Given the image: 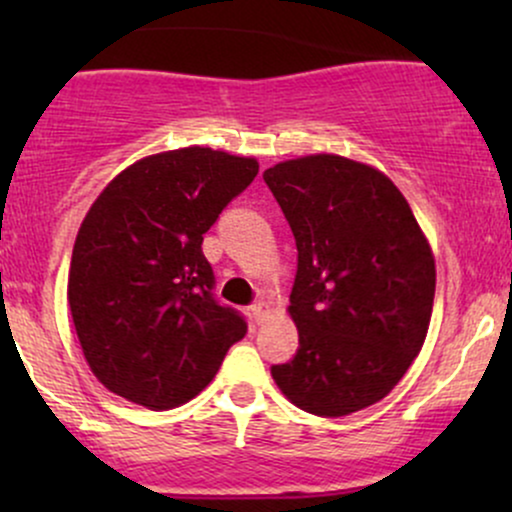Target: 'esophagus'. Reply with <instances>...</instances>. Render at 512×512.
Here are the masks:
<instances>
[{"label":"esophagus","instance_id":"esophagus-1","mask_svg":"<svg viewBox=\"0 0 512 512\" xmlns=\"http://www.w3.org/2000/svg\"><path fill=\"white\" fill-rule=\"evenodd\" d=\"M269 313H272V305H269L267 301H260V303L252 305V315H255L257 322H262Z\"/></svg>","mask_w":512,"mask_h":512}]
</instances>
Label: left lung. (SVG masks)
I'll return each mask as SVG.
<instances>
[{"label":"left lung","instance_id":"left-lung-1","mask_svg":"<svg viewBox=\"0 0 512 512\" xmlns=\"http://www.w3.org/2000/svg\"><path fill=\"white\" fill-rule=\"evenodd\" d=\"M298 250L291 363L272 378L298 409L346 416L407 373L436 296V260L414 211L383 170L310 154L264 170Z\"/></svg>","mask_w":512,"mask_h":512}]
</instances>
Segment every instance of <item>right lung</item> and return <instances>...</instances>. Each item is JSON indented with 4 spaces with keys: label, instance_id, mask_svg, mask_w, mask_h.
Listing matches in <instances>:
<instances>
[{
    "label": "right lung",
    "instance_id": "add662e5",
    "mask_svg": "<svg viewBox=\"0 0 512 512\" xmlns=\"http://www.w3.org/2000/svg\"><path fill=\"white\" fill-rule=\"evenodd\" d=\"M257 170L252 156L185 146L134 161L91 204L67 303L88 368L117 397L180 407L245 337L243 317L211 296L202 240Z\"/></svg>",
    "mask_w": 512,
    "mask_h": 512
}]
</instances>
